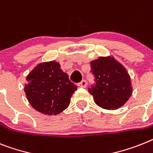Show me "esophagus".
<instances>
[{
  "label": "esophagus",
  "instance_id": "34e87169",
  "mask_svg": "<svg viewBox=\"0 0 153 153\" xmlns=\"http://www.w3.org/2000/svg\"><path fill=\"white\" fill-rule=\"evenodd\" d=\"M78 87H87V81H86L85 79H83L81 82H79V83H78Z\"/></svg>",
  "mask_w": 153,
  "mask_h": 153
}]
</instances>
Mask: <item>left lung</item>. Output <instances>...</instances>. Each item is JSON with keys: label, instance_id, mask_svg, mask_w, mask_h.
<instances>
[{"label": "left lung", "instance_id": "obj_1", "mask_svg": "<svg viewBox=\"0 0 153 153\" xmlns=\"http://www.w3.org/2000/svg\"><path fill=\"white\" fill-rule=\"evenodd\" d=\"M95 84L88 87L97 105L107 110L123 106L132 94L131 79L125 67L112 56L91 62Z\"/></svg>", "mask_w": 153, "mask_h": 153}]
</instances>
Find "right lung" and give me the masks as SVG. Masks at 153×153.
<instances>
[{
    "instance_id": "add662e5",
    "label": "right lung",
    "mask_w": 153,
    "mask_h": 153,
    "mask_svg": "<svg viewBox=\"0 0 153 153\" xmlns=\"http://www.w3.org/2000/svg\"><path fill=\"white\" fill-rule=\"evenodd\" d=\"M25 92L32 108L42 114L56 115L70 105L77 87L55 61L39 63L27 76Z\"/></svg>"
}]
</instances>
